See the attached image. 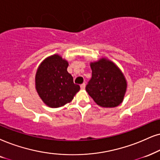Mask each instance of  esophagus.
<instances>
[{
	"label": "esophagus",
	"instance_id": "34e87169",
	"mask_svg": "<svg viewBox=\"0 0 160 160\" xmlns=\"http://www.w3.org/2000/svg\"><path fill=\"white\" fill-rule=\"evenodd\" d=\"M85 88H86V83H85V82L80 85V88H81V89H85Z\"/></svg>",
	"mask_w": 160,
	"mask_h": 160
}]
</instances>
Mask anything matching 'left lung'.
<instances>
[{"mask_svg": "<svg viewBox=\"0 0 160 160\" xmlns=\"http://www.w3.org/2000/svg\"><path fill=\"white\" fill-rule=\"evenodd\" d=\"M92 77L86 90L95 102L106 108H113L122 102L127 83L123 74L112 62L105 58L92 62Z\"/></svg>", "mask_w": 160, "mask_h": 160, "instance_id": "left-lung-1", "label": "left lung"}]
</instances>
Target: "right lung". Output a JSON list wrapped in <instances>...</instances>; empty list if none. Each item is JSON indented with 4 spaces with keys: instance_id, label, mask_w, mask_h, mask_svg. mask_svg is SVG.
Here are the masks:
<instances>
[{
    "instance_id": "add662e5",
    "label": "right lung",
    "mask_w": 160,
    "mask_h": 160,
    "mask_svg": "<svg viewBox=\"0 0 160 160\" xmlns=\"http://www.w3.org/2000/svg\"><path fill=\"white\" fill-rule=\"evenodd\" d=\"M68 63L58 54L47 58L41 62L36 73L37 92L45 103L58 108L72 100L80 86L74 84L67 72Z\"/></svg>"
}]
</instances>
